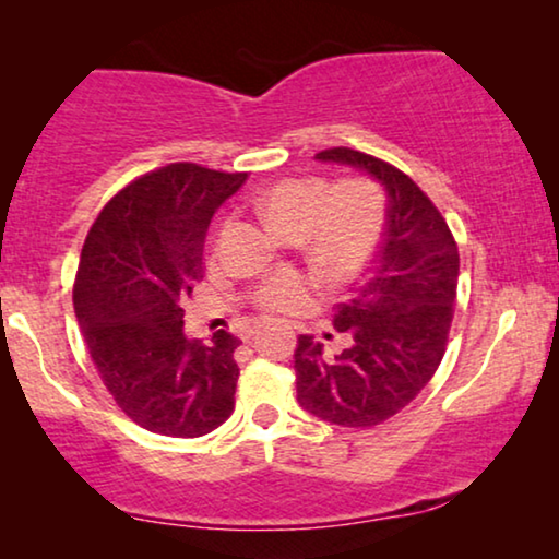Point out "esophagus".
I'll return each mask as SVG.
<instances>
[{"mask_svg": "<svg viewBox=\"0 0 559 559\" xmlns=\"http://www.w3.org/2000/svg\"><path fill=\"white\" fill-rule=\"evenodd\" d=\"M260 326H263V324H255V326H252V330H250V337H252V334H255V332L260 330Z\"/></svg>", "mask_w": 559, "mask_h": 559, "instance_id": "34e87169", "label": "esophagus"}]
</instances>
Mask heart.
<instances>
[{
	"instance_id": "heart-1",
	"label": "heart",
	"mask_w": 559,
	"mask_h": 559,
	"mask_svg": "<svg viewBox=\"0 0 559 559\" xmlns=\"http://www.w3.org/2000/svg\"><path fill=\"white\" fill-rule=\"evenodd\" d=\"M267 225L288 237L309 235L311 252L334 273L360 267L383 233V197L368 178H347L326 191L322 178H286L258 197ZM294 278H275L260 292L265 307H288Z\"/></svg>"
}]
</instances>
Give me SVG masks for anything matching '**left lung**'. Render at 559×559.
<instances>
[{
	"label": "left lung",
	"mask_w": 559,
	"mask_h": 559,
	"mask_svg": "<svg viewBox=\"0 0 559 559\" xmlns=\"http://www.w3.org/2000/svg\"><path fill=\"white\" fill-rule=\"evenodd\" d=\"M314 158L378 181L385 225L355 299L334 314L349 345L326 355L324 342L299 337L296 401L330 424L373 427L412 404L442 362L457 294V245L440 210L399 168L349 147Z\"/></svg>",
	"instance_id": "8db88e82"
}]
</instances>
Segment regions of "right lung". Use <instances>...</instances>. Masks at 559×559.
<instances>
[{
    "instance_id": "right-lung-1",
    "label": "right lung",
    "mask_w": 559,
    "mask_h": 559,
    "mask_svg": "<svg viewBox=\"0 0 559 559\" xmlns=\"http://www.w3.org/2000/svg\"><path fill=\"white\" fill-rule=\"evenodd\" d=\"M248 174L170 163L117 193L88 233L73 309L104 385L155 435L202 437L235 412L240 340L183 332L212 217Z\"/></svg>"
}]
</instances>
